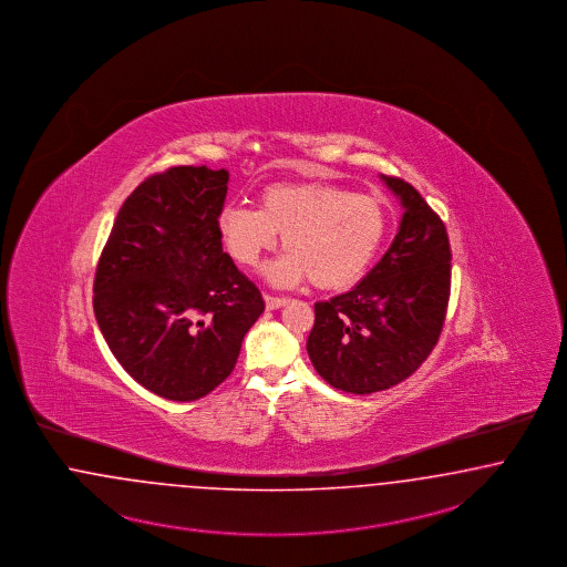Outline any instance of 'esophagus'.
Here are the masks:
<instances>
[{
  "instance_id": "1",
  "label": "esophagus",
  "mask_w": 567,
  "mask_h": 567,
  "mask_svg": "<svg viewBox=\"0 0 567 567\" xmlns=\"http://www.w3.org/2000/svg\"><path fill=\"white\" fill-rule=\"evenodd\" d=\"M264 301H266V308H268V310H278V308H282V306L289 303L287 297H276V295H264Z\"/></svg>"
}]
</instances>
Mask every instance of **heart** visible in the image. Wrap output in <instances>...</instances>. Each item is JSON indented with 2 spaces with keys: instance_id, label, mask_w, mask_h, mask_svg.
<instances>
[{
  "instance_id": "heart-1",
  "label": "heart",
  "mask_w": 567,
  "mask_h": 567,
  "mask_svg": "<svg viewBox=\"0 0 567 567\" xmlns=\"http://www.w3.org/2000/svg\"><path fill=\"white\" fill-rule=\"evenodd\" d=\"M217 226L228 254L255 266L282 235L287 254L266 268L274 285L293 287L306 278L318 289L358 282L383 247L388 212L379 198L331 182H280L264 188L259 209L228 205Z\"/></svg>"
}]
</instances>
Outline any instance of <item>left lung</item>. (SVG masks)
<instances>
[{
    "mask_svg": "<svg viewBox=\"0 0 567 567\" xmlns=\"http://www.w3.org/2000/svg\"><path fill=\"white\" fill-rule=\"evenodd\" d=\"M404 214L381 261L352 291L313 306L308 355L337 390L372 393L409 379L435 348L450 297L449 233L425 198L381 176Z\"/></svg>",
    "mask_w": 567,
    "mask_h": 567,
    "instance_id": "left-lung-1",
    "label": "left lung"
}]
</instances>
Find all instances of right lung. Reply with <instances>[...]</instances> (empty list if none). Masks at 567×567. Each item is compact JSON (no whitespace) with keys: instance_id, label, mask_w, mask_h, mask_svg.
<instances>
[{"instance_id":"obj_1","label":"right lung","mask_w":567,"mask_h":567,"mask_svg":"<svg viewBox=\"0 0 567 567\" xmlns=\"http://www.w3.org/2000/svg\"><path fill=\"white\" fill-rule=\"evenodd\" d=\"M228 172L172 167L125 198L100 255L94 313L142 388L193 402L233 372L264 312L259 289L221 249Z\"/></svg>"}]
</instances>
